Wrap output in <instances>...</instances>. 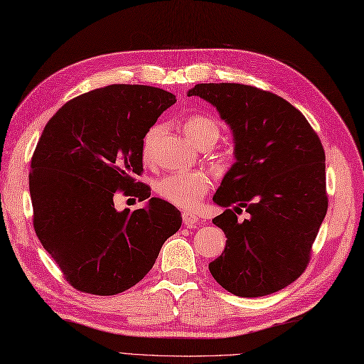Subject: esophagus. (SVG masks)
<instances>
[{
  "instance_id": "obj_1",
  "label": "esophagus",
  "mask_w": 364,
  "mask_h": 364,
  "mask_svg": "<svg viewBox=\"0 0 364 364\" xmlns=\"http://www.w3.org/2000/svg\"><path fill=\"white\" fill-rule=\"evenodd\" d=\"M182 220H183V225L188 227V228H194L199 223V218L194 215V213L190 211H183L182 213Z\"/></svg>"
}]
</instances>
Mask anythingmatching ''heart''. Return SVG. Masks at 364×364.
Listing matches in <instances>:
<instances>
[{"mask_svg":"<svg viewBox=\"0 0 364 364\" xmlns=\"http://www.w3.org/2000/svg\"><path fill=\"white\" fill-rule=\"evenodd\" d=\"M161 125H154L146 132L144 140V156L145 159L151 154V149L156 139L161 134ZM183 131L188 139L196 144L202 145L207 140H218L219 137V125L208 115L193 114L183 122ZM213 187V177L210 173L203 170H190L170 173L162 176L154 183L156 193L168 203L183 210L196 208L203 196Z\"/></svg>","mask_w":364,"mask_h":364,"instance_id":"1","label":"heart"}]
</instances>
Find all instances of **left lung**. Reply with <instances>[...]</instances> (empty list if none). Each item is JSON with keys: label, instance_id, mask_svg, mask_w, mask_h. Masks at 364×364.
I'll use <instances>...</instances> for the list:
<instances>
[{"label": "left lung", "instance_id": "left-lung-1", "mask_svg": "<svg viewBox=\"0 0 364 364\" xmlns=\"http://www.w3.org/2000/svg\"><path fill=\"white\" fill-rule=\"evenodd\" d=\"M191 95L216 106L235 137L236 162L213 196L227 208L213 219L227 244L210 273L236 296L274 294L307 269L329 205L321 140L294 105L259 87L200 83ZM242 210L251 216L241 223Z\"/></svg>", "mask_w": 364, "mask_h": 364}]
</instances>
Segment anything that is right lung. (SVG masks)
<instances>
[{"label": "right lung", "mask_w": 364, "mask_h": 364, "mask_svg": "<svg viewBox=\"0 0 364 364\" xmlns=\"http://www.w3.org/2000/svg\"><path fill=\"white\" fill-rule=\"evenodd\" d=\"M176 97L146 85H109L69 100L44 127L31 161L33 228L65 279L85 294L109 296L153 269L181 211L151 198L134 211L114 194L145 200L144 137Z\"/></svg>", "instance_id": "obj_1"}]
</instances>
